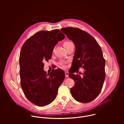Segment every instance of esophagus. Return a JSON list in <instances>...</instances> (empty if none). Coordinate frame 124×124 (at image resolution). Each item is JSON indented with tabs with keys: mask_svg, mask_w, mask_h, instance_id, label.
Instances as JSON below:
<instances>
[{
	"mask_svg": "<svg viewBox=\"0 0 124 124\" xmlns=\"http://www.w3.org/2000/svg\"><path fill=\"white\" fill-rule=\"evenodd\" d=\"M65 77H66V78L68 77V75H69L68 72H65Z\"/></svg>",
	"mask_w": 124,
	"mask_h": 124,
	"instance_id": "1",
	"label": "esophagus"
}]
</instances>
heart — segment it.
Returning a JSON list of instances; mask_svg holds the SVG:
<instances>
[{
  "instance_id": "1",
  "label": "heart",
  "mask_w": 124,
  "mask_h": 124,
  "mask_svg": "<svg viewBox=\"0 0 124 124\" xmlns=\"http://www.w3.org/2000/svg\"><path fill=\"white\" fill-rule=\"evenodd\" d=\"M73 43L71 41H65L63 43V46L66 49H67Z\"/></svg>"
}]
</instances>
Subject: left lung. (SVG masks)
I'll use <instances>...</instances> for the list:
<instances>
[{
	"label": "left lung",
	"mask_w": 124,
	"mask_h": 124,
	"mask_svg": "<svg viewBox=\"0 0 124 124\" xmlns=\"http://www.w3.org/2000/svg\"><path fill=\"white\" fill-rule=\"evenodd\" d=\"M61 31L75 45L72 62L74 70L69 74L75 81L71 93L77 101L88 103L100 93L105 79L106 61L102 49L94 38L84 31L73 27L63 28ZM81 67L84 69L82 77L72 73H77Z\"/></svg>",
	"instance_id": "1"
}]
</instances>
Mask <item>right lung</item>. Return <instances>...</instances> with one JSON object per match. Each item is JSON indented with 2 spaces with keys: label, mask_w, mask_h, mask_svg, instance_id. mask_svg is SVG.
Masks as SVG:
<instances>
[{
  "label": "right lung",
  "mask_w": 124,
  "mask_h": 124,
  "mask_svg": "<svg viewBox=\"0 0 124 124\" xmlns=\"http://www.w3.org/2000/svg\"><path fill=\"white\" fill-rule=\"evenodd\" d=\"M59 30L41 31L24 43L19 56L20 84L27 99L39 106H47L57 96L65 78L64 71L56 69L50 74L44 71V61L52 58L53 49L65 39Z\"/></svg>",
  "instance_id": "obj_1"
}]
</instances>
